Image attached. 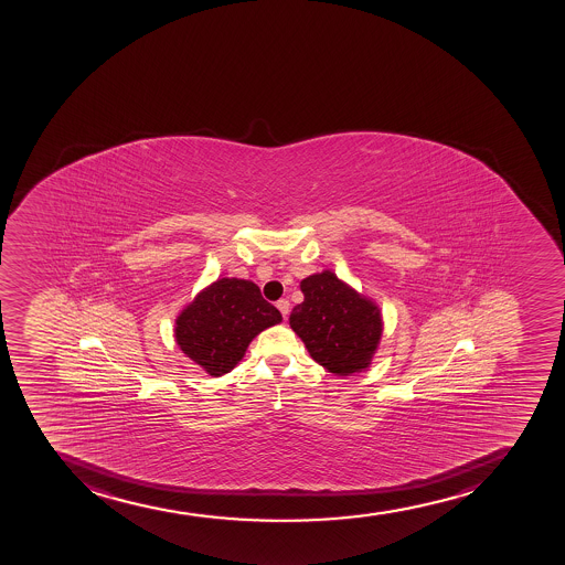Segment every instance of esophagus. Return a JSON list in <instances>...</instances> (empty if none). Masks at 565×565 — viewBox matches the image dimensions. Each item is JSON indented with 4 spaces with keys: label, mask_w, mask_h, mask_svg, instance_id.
Wrapping results in <instances>:
<instances>
[{
    "label": "esophagus",
    "mask_w": 565,
    "mask_h": 565,
    "mask_svg": "<svg viewBox=\"0 0 565 565\" xmlns=\"http://www.w3.org/2000/svg\"><path fill=\"white\" fill-rule=\"evenodd\" d=\"M277 309L280 310L282 318H286L288 312H290V301H288V299H279V301H277Z\"/></svg>",
    "instance_id": "esophagus-1"
}]
</instances>
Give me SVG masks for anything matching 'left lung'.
Returning a JSON list of instances; mask_svg holds the SVG:
<instances>
[{
  "label": "left lung",
  "mask_w": 565,
  "mask_h": 565,
  "mask_svg": "<svg viewBox=\"0 0 565 565\" xmlns=\"http://www.w3.org/2000/svg\"><path fill=\"white\" fill-rule=\"evenodd\" d=\"M301 291L290 327L316 363L337 375L369 369L383 333L377 305L329 269L301 280Z\"/></svg>",
  "instance_id": "left-lung-1"
}]
</instances>
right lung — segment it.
<instances>
[{
	"label": "right lung",
	"mask_w": 565,
	"mask_h": 565,
	"mask_svg": "<svg viewBox=\"0 0 565 565\" xmlns=\"http://www.w3.org/2000/svg\"><path fill=\"white\" fill-rule=\"evenodd\" d=\"M282 320L253 280L217 279L196 294L174 321L180 350L206 374H228L264 329Z\"/></svg>",
	"instance_id": "add662e5"
}]
</instances>
